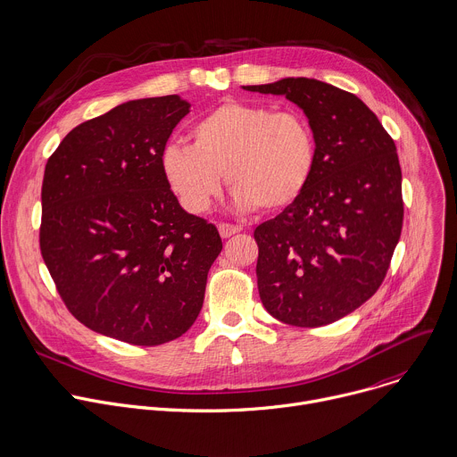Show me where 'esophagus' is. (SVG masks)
<instances>
[{"label":"esophagus","mask_w":457,"mask_h":457,"mask_svg":"<svg viewBox=\"0 0 457 457\" xmlns=\"http://www.w3.org/2000/svg\"><path fill=\"white\" fill-rule=\"evenodd\" d=\"M218 230H220L221 237H230V236H234V234L241 232V227H237V225H230V223H220V225H218Z\"/></svg>","instance_id":"34e87169"}]
</instances>
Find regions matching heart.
Listing matches in <instances>:
<instances>
[{
  "instance_id": "b5f03b06",
  "label": "heart",
  "mask_w": 457,
  "mask_h": 457,
  "mask_svg": "<svg viewBox=\"0 0 457 457\" xmlns=\"http://www.w3.org/2000/svg\"><path fill=\"white\" fill-rule=\"evenodd\" d=\"M315 137L297 112L225 103L191 129V145L170 144L160 165L181 207L204 214L221 193V172L239 209L281 211L306 189Z\"/></svg>"
}]
</instances>
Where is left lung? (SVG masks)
Here are the masks:
<instances>
[{
	"mask_svg": "<svg viewBox=\"0 0 457 457\" xmlns=\"http://www.w3.org/2000/svg\"><path fill=\"white\" fill-rule=\"evenodd\" d=\"M243 87L303 108L317 149L301 196L253 230L261 303L285 324H331L387 276L403 225L395 140L356 96L328 82L288 77Z\"/></svg>",
	"mask_w": 457,
	"mask_h": 457,
	"instance_id": "left-lung-1",
	"label": "left lung"
}]
</instances>
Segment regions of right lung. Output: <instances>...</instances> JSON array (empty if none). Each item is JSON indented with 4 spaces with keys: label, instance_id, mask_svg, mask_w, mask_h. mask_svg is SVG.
<instances>
[{
    "label": "right lung",
    "instance_id": "right-lung-1",
    "mask_svg": "<svg viewBox=\"0 0 457 457\" xmlns=\"http://www.w3.org/2000/svg\"><path fill=\"white\" fill-rule=\"evenodd\" d=\"M189 108L178 96L124 103L73 128L45 167L39 246L57 294L80 324L133 345L195 324L223 248L160 165Z\"/></svg>",
    "mask_w": 457,
    "mask_h": 457
}]
</instances>
